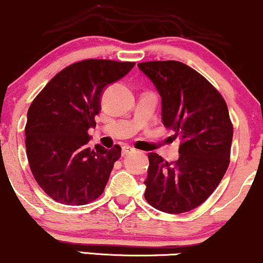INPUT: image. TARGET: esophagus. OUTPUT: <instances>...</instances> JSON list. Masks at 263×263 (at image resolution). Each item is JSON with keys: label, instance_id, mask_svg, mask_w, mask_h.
I'll use <instances>...</instances> for the list:
<instances>
[{"label": "esophagus", "instance_id": "1", "mask_svg": "<svg viewBox=\"0 0 263 263\" xmlns=\"http://www.w3.org/2000/svg\"><path fill=\"white\" fill-rule=\"evenodd\" d=\"M134 152V148H132L130 146H123L122 147V156H128Z\"/></svg>", "mask_w": 263, "mask_h": 263}]
</instances>
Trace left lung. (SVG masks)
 Here are the masks:
<instances>
[{
  "label": "left lung",
  "mask_w": 263,
  "mask_h": 263,
  "mask_svg": "<svg viewBox=\"0 0 263 263\" xmlns=\"http://www.w3.org/2000/svg\"><path fill=\"white\" fill-rule=\"evenodd\" d=\"M162 101V123L180 135L179 158L148 154L145 199L166 213H184L205 202L229 166L233 125L224 99L201 74L178 61L138 64Z\"/></svg>",
  "instance_id": "left-lung-1"
}]
</instances>
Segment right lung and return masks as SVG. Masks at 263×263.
<instances>
[{
	"label": "right lung",
	"instance_id": "add662e5",
	"mask_svg": "<svg viewBox=\"0 0 263 263\" xmlns=\"http://www.w3.org/2000/svg\"><path fill=\"white\" fill-rule=\"evenodd\" d=\"M134 62L85 60L56 74L29 107L25 148L35 180L51 199L80 206L105 190L121 146L89 147L105 87L126 76Z\"/></svg>",
	"mask_w": 263,
	"mask_h": 263
}]
</instances>
